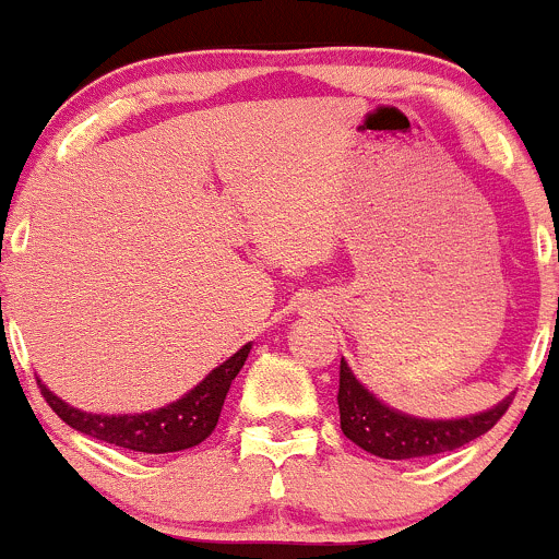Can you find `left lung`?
Here are the masks:
<instances>
[{"mask_svg": "<svg viewBox=\"0 0 559 559\" xmlns=\"http://www.w3.org/2000/svg\"><path fill=\"white\" fill-rule=\"evenodd\" d=\"M336 402H340L342 432L358 449L380 456V460H418V456L462 449L469 440L489 432L508 411L511 396L491 405L489 411L460 418L411 416V413L396 411V407L385 405L380 396H374L342 358Z\"/></svg>", "mask_w": 559, "mask_h": 559, "instance_id": "left-lung-1", "label": "left lung"}]
</instances>
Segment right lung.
I'll use <instances>...</instances> for the list:
<instances>
[{
    "instance_id": "right-lung-1",
    "label": "right lung",
    "mask_w": 559,
    "mask_h": 559,
    "mask_svg": "<svg viewBox=\"0 0 559 559\" xmlns=\"http://www.w3.org/2000/svg\"><path fill=\"white\" fill-rule=\"evenodd\" d=\"M250 350L252 342H247L228 361L214 367L195 389H190L170 405L148 413H121V416L86 413L68 405L43 380H37V385H40L43 396L53 407V413L64 424H70L75 432H84L94 440L119 445V449L141 451V454H174V451H185L203 443L214 432L230 383L241 372Z\"/></svg>"
}]
</instances>
